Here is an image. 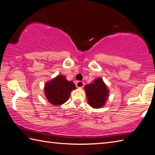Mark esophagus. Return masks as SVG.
Masks as SVG:
<instances>
[{"label": "esophagus", "instance_id": "obj_1", "mask_svg": "<svg viewBox=\"0 0 155 155\" xmlns=\"http://www.w3.org/2000/svg\"><path fill=\"white\" fill-rule=\"evenodd\" d=\"M75 85H76V87L81 88V87H83L84 86V83L81 81H78L76 82V84H75Z\"/></svg>", "mask_w": 155, "mask_h": 155}]
</instances>
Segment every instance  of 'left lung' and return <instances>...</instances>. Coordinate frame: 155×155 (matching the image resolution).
Segmentation results:
<instances>
[{"instance_id": "1", "label": "left lung", "mask_w": 155, "mask_h": 155, "mask_svg": "<svg viewBox=\"0 0 155 155\" xmlns=\"http://www.w3.org/2000/svg\"><path fill=\"white\" fill-rule=\"evenodd\" d=\"M87 101L94 108H99L104 106L108 96V90L102 79L98 78L94 83L85 86Z\"/></svg>"}]
</instances>
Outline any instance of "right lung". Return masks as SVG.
Listing matches in <instances>:
<instances>
[{
	"label": "right lung",
	"mask_w": 155,
	"mask_h": 155,
	"mask_svg": "<svg viewBox=\"0 0 155 155\" xmlns=\"http://www.w3.org/2000/svg\"><path fill=\"white\" fill-rule=\"evenodd\" d=\"M75 88L73 82L66 80L65 77L63 75H58L46 84L45 92L49 102L58 106L68 100L71 90Z\"/></svg>",
	"instance_id": "add662e5"
}]
</instances>
